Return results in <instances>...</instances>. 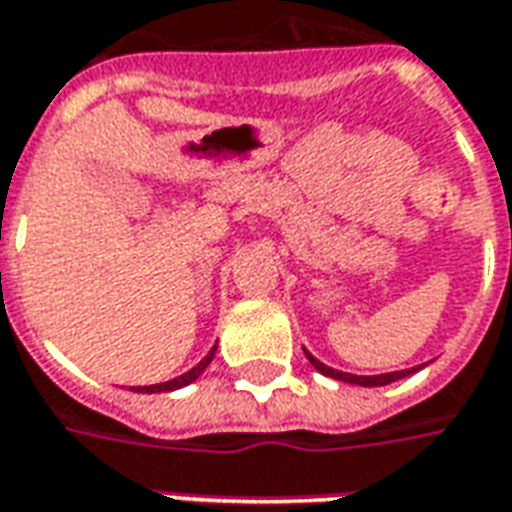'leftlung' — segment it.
I'll use <instances>...</instances> for the list:
<instances>
[{
  "label": "left lung",
  "mask_w": 512,
  "mask_h": 512,
  "mask_svg": "<svg viewBox=\"0 0 512 512\" xmlns=\"http://www.w3.org/2000/svg\"><path fill=\"white\" fill-rule=\"evenodd\" d=\"M306 358L311 361V366L322 372V375H328L333 380H342V383H355V386H366V389H372V386H389L394 380L408 378L413 372H419L422 366H413V369H400V372H383V375H353V372H342V369H333V366L322 364L320 358H314V355L306 350Z\"/></svg>",
  "instance_id": "left-lung-1"
}]
</instances>
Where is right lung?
I'll use <instances>...</instances> for the list:
<instances>
[{"mask_svg": "<svg viewBox=\"0 0 512 512\" xmlns=\"http://www.w3.org/2000/svg\"><path fill=\"white\" fill-rule=\"evenodd\" d=\"M215 350H217V344L204 355V361H198V364L192 366L190 372H184V375H179V378L168 380V383H154V386H137V391H146V394H162V391H176V389H184V386H190L192 380L201 378V372H204L206 366L212 364Z\"/></svg>", "mask_w": 512, "mask_h": 512, "instance_id": "1", "label": "right lung"}]
</instances>
